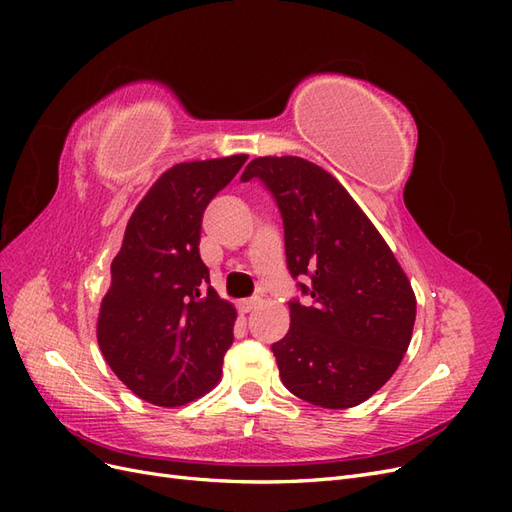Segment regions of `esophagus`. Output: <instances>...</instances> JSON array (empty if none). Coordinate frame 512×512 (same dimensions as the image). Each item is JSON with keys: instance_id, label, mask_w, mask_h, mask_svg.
I'll return each instance as SVG.
<instances>
[{"instance_id": "obj_1", "label": "esophagus", "mask_w": 512, "mask_h": 512, "mask_svg": "<svg viewBox=\"0 0 512 512\" xmlns=\"http://www.w3.org/2000/svg\"><path fill=\"white\" fill-rule=\"evenodd\" d=\"M256 305H260V299H258V297H252V299H243V301H239V309H241V314H250L252 309H256Z\"/></svg>"}]
</instances>
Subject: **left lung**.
Masks as SVG:
<instances>
[{
	"instance_id": "8db88e82",
	"label": "left lung",
	"mask_w": 512,
	"mask_h": 512,
	"mask_svg": "<svg viewBox=\"0 0 512 512\" xmlns=\"http://www.w3.org/2000/svg\"><path fill=\"white\" fill-rule=\"evenodd\" d=\"M284 222L286 265L307 305L292 299L290 329L271 346L286 389L320 408L363 404L408 350L416 299L380 232L327 170L303 158H256Z\"/></svg>"
}]
</instances>
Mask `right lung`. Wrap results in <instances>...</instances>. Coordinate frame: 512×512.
I'll list each match as a JSON object with an SVG mask.
<instances>
[{
	"label": "right lung",
	"instance_id": "add662e5",
	"mask_svg": "<svg viewBox=\"0 0 512 512\" xmlns=\"http://www.w3.org/2000/svg\"><path fill=\"white\" fill-rule=\"evenodd\" d=\"M247 156L183 162L156 181L128 222L98 318L106 363L149 404L175 408L222 376L235 307L209 286L198 254L207 205Z\"/></svg>",
	"mask_w": 512,
	"mask_h": 512
}]
</instances>
